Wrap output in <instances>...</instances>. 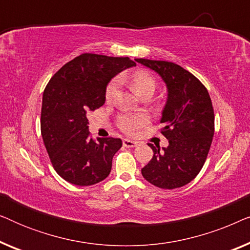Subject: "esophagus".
Wrapping results in <instances>:
<instances>
[{
  "mask_svg": "<svg viewBox=\"0 0 250 250\" xmlns=\"http://www.w3.org/2000/svg\"><path fill=\"white\" fill-rule=\"evenodd\" d=\"M123 146H126V148H134V146H138V142L132 141V140L128 139H124L123 140Z\"/></svg>",
  "mask_w": 250,
  "mask_h": 250,
  "instance_id": "34e87169",
  "label": "esophagus"
}]
</instances>
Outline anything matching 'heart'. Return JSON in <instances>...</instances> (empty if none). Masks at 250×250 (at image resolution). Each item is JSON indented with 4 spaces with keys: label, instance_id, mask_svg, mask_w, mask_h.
Segmentation results:
<instances>
[{
    "label": "heart",
    "instance_id": "1",
    "mask_svg": "<svg viewBox=\"0 0 250 250\" xmlns=\"http://www.w3.org/2000/svg\"><path fill=\"white\" fill-rule=\"evenodd\" d=\"M132 86L138 94H141L145 91H155L156 82L151 75L146 71H135L132 76ZM118 87V81L114 80L108 84L105 90V99L111 100ZM149 121V117L146 114H124L119 116L118 127L127 134H135L142 126H145Z\"/></svg>",
    "mask_w": 250,
    "mask_h": 250
}]
</instances>
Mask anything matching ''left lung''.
<instances>
[{"mask_svg":"<svg viewBox=\"0 0 250 250\" xmlns=\"http://www.w3.org/2000/svg\"><path fill=\"white\" fill-rule=\"evenodd\" d=\"M162 77L167 101L162 119L168 146L151 143L153 157L141 169L145 179L162 189H175L191 182L206 162L214 136V109L207 88L196 76L168 61L135 59Z\"/></svg>","mask_w":250,"mask_h":250,"instance_id":"left-lung-1","label":"left lung"}]
</instances>
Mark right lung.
Returning <instances> with one entry per match:
<instances>
[{"mask_svg": "<svg viewBox=\"0 0 250 250\" xmlns=\"http://www.w3.org/2000/svg\"><path fill=\"white\" fill-rule=\"evenodd\" d=\"M129 58L83 53L60 68L43 93L41 133L56 172L75 186L101 182L122 140L91 138L87 114L104 105L112 77L134 67Z\"/></svg>", "mask_w": 250, "mask_h": 250, "instance_id": "right-lung-1", "label": "right lung"}]
</instances>
